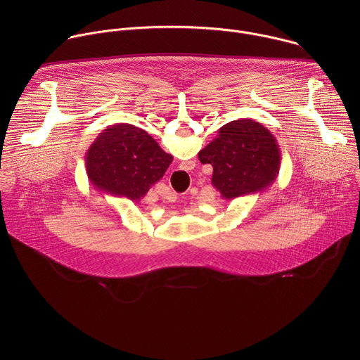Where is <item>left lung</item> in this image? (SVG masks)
I'll return each mask as SVG.
<instances>
[{"label":"left lung","mask_w":360,"mask_h":360,"mask_svg":"<svg viewBox=\"0 0 360 360\" xmlns=\"http://www.w3.org/2000/svg\"><path fill=\"white\" fill-rule=\"evenodd\" d=\"M198 158L214 168L212 185L222 198L235 199L268 189L279 175L281 148L274 134L253 120L232 121Z\"/></svg>","instance_id":"left-lung-1"}]
</instances>
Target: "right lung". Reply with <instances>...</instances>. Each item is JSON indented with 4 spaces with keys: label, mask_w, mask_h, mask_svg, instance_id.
I'll list each match as a JSON object with an SVG mask.
<instances>
[{
    "label": "right lung",
    "mask_w": 360,
    "mask_h": 360,
    "mask_svg": "<svg viewBox=\"0 0 360 360\" xmlns=\"http://www.w3.org/2000/svg\"><path fill=\"white\" fill-rule=\"evenodd\" d=\"M146 131L117 124L102 131L85 155L91 184L104 193L139 202L172 162Z\"/></svg>",
    "instance_id": "right-lung-1"
}]
</instances>
